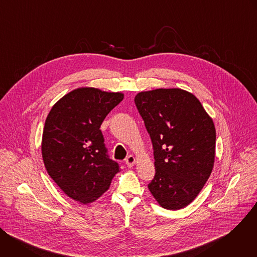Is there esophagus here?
<instances>
[{
    "label": "esophagus",
    "mask_w": 257,
    "mask_h": 257,
    "mask_svg": "<svg viewBox=\"0 0 257 257\" xmlns=\"http://www.w3.org/2000/svg\"><path fill=\"white\" fill-rule=\"evenodd\" d=\"M135 162H136V160H135V158H134L133 156H128V157L126 158V160H125V163H126V165H127L128 168L133 167V165L135 164Z\"/></svg>",
    "instance_id": "1"
}]
</instances>
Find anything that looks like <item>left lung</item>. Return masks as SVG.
I'll list each match as a JSON object with an SVG mask.
<instances>
[{
	"instance_id": "left-lung-1",
	"label": "left lung",
	"mask_w": 257,
	"mask_h": 257,
	"mask_svg": "<svg viewBox=\"0 0 257 257\" xmlns=\"http://www.w3.org/2000/svg\"><path fill=\"white\" fill-rule=\"evenodd\" d=\"M134 101L154 148L156 175L149 189L164 208L185 207L213 168V122L200 101L180 88L142 91Z\"/></svg>"
}]
</instances>
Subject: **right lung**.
Instances as JSON below:
<instances>
[{
	"mask_svg": "<svg viewBox=\"0 0 257 257\" xmlns=\"http://www.w3.org/2000/svg\"><path fill=\"white\" fill-rule=\"evenodd\" d=\"M124 97L93 87L72 90L49 113L42 154L50 177L66 195L83 204L100 197L120 171L108 158L100 125Z\"/></svg>",
	"mask_w": 257,
	"mask_h": 257,
	"instance_id": "1",
	"label": "right lung"
}]
</instances>
